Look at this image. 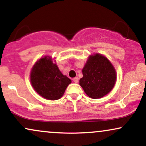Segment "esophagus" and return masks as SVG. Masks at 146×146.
<instances>
[{
  "label": "esophagus",
  "instance_id": "esophagus-1",
  "mask_svg": "<svg viewBox=\"0 0 146 146\" xmlns=\"http://www.w3.org/2000/svg\"><path fill=\"white\" fill-rule=\"evenodd\" d=\"M73 82H74L75 83H78V81H79V78H74L73 79Z\"/></svg>",
  "mask_w": 146,
  "mask_h": 146
}]
</instances>
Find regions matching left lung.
<instances>
[{
    "instance_id": "left-lung-1",
    "label": "left lung",
    "mask_w": 146,
    "mask_h": 146,
    "mask_svg": "<svg viewBox=\"0 0 146 146\" xmlns=\"http://www.w3.org/2000/svg\"><path fill=\"white\" fill-rule=\"evenodd\" d=\"M80 85L85 93L99 99L111 91L116 81V71L111 62L102 54L90 56L82 69Z\"/></svg>"
}]
</instances>
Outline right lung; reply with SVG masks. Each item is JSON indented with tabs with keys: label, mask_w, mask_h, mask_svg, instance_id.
<instances>
[{
	"label": "right lung",
	"mask_w": 146,
	"mask_h": 146,
	"mask_svg": "<svg viewBox=\"0 0 146 146\" xmlns=\"http://www.w3.org/2000/svg\"><path fill=\"white\" fill-rule=\"evenodd\" d=\"M33 88L48 100L61 98L71 80L64 75L49 56H44L33 65L30 74Z\"/></svg>",
	"instance_id": "add662e5"
}]
</instances>
